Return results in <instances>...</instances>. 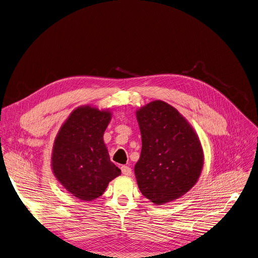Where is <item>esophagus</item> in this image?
Returning a JSON list of instances; mask_svg holds the SVG:
<instances>
[{"label": "esophagus", "mask_w": 258, "mask_h": 258, "mask_svg": "<svg viewBox=\"0 0 258 258\" xmlns=\"http://www.w3.org/2000/svg\"><path fill=\"white\" fill-rule=\"evenodd\" d=\"M121 172L125 176H131L132 175V169L130 167H127V166H122L121 167Z\"/></svg>", "instance_id": "obj_1"}]
</instances>
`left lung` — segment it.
<instances>
[{"label":"left lung","instance_id":"obj_1","mask_svg":"<svg viewBox=\"0 0 258 258\" xmlns=\"http://www.w3.org/2000/svg\"><path fill=\"white\" fill-rule=\"evenodd\" d=\"M142 137L135 166L140 191L155 205L188 192L204 167L201 140L185 117L170 104L156 100L136 111Z\"/></svg>","mask_w":258,"mask_h":258}]
</instances>
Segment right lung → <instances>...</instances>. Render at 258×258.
Masks as SVG:
<instances>
[{
  "label": "right lung",
  "mask_w": 258,
  "mask_h": 258,
  "mask_svg": "<svg viewBox=\"0 0 258 258\" xmlns=\"http://www.w3.org/2000/svg\"><path fill=\"white\" fill-rule=\"evenodd\" d=\"M110 109L83 105L69 115L53 142L51 170L63 188L78 200L101 197L110 181L121 174L110 160L104 133Z\"/></svg>",
  "instance_id": "right-lung-1"
}]
</instances>
